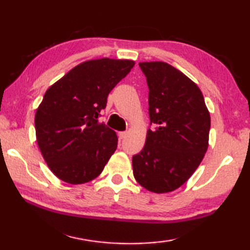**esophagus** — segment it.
<instances>
[{
  "mask_svg": "<svg viewBox=\"0 0 250 250\" xmlns=\"http://www.w3.org/2000/svg\"><path fill=\"white\" fill-rule=\"evenodd\" d=\"M126 135H128V132H126V131H122V132L118 133V137H119L120 140H122V139H125Z\"/></svg>",
  "mask_w": 250,
  "mask_h": 250,
  "instance_id": "34e87169",
  "label": "esophagus"
}]
</instances>
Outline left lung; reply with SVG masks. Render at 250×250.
Wrapping results in <instances>:
<instances>
[{
	"label": "left lung",
	"mask_w": 250,
	"mask_h": 250,
	"mask_svg": "<svg viewBox=\"0 0 250 250\" xmlns=\"http://www.w3.org/2000/svg\"><path fill=\"white\" fill-rule=\"evenodd\" d=\"M149 87L154 129L133 155L134 179L147 191L179 188L200 166L208 147L210 116L197 84L164 62H139Z\"/></svg>",
	"instance_id": "obj_1"
}]
</instances>
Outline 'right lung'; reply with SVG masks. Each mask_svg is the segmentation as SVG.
I'll use <instances>...</instances> for the list:
<instances>
[{
	"mask_svg": "<svg viewBox=\"0 0 250 250\" xmlns=\"http://www.w3.org/2000/svg\"><path fill=\"white\" fill-rule=\"evenodd\" d=\"M130 59H90L46 90L35 113L37 145L55 175L69 184L96 179L117 149L116 132L97 120Z\"/></svg>",
	"mask_w": 250,
	"mask_h": 250,
	"instance_id": "right-lung-1",
	"label": "right lung"
}]
</instances>
